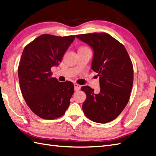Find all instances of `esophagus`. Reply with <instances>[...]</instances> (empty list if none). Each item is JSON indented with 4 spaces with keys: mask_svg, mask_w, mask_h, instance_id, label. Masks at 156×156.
I'll return each instance as SVG.
<instances>
[{
    "mask_svg": "<svg viewBox=\"0 0 156 156\" xmlns=\"http://www.w3.org/2000/svg\"><path fill=\"white\" fill-rule=\"evenodd\" d=\"M74 88H75V91H79V90H80L81 86L77 83H74Z\"/></svg>",
    "mask_w": 156,
    "mask_h": 156,
    "instance_id": "esophagus-1",
    "label": "esophagus"
}]
</instances>
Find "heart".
<instances>
[{"label":"heart","instance_id":"obj_1","mask_svg":"<svg viewBox=\"0 0 156 156\" xmlns=\"http://www.w3.org/2000/svg\"><path fill=\"white\" fill-rule=\"evenodd\" d=\"M85 49H89V48L87 47H85V46H82V47H79V50H78V51H83V50H85Z\"/></svg>","mask_w":156,"mask_h":156}]
</instances>
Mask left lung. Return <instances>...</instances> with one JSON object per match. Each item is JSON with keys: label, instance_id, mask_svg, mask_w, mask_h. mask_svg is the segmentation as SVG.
Listing matches in <instances>:
<instances>
[{"label": "left lung", "instance_id": "obj_1", "mask_svg": "<svg viewBox=\"0 0 156 156\" xmlns=\"http://www.w3.org/2000/svg\"><path fill=\"white\" fill-rule=\"evenodd\" d=\"M94 51L91 69L99 77L100 91L83 86L86 94L82 109L87 118L106 123L115 119L127 105L133 82L132 62L123 44L105 33L76 35Z\"/></svg>", "mask_w": 156, "mask_h": 156}]
</instances>
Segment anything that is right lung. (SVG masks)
Returning a JSON list of instances; mask_svg holds the SVG:
<instances>
[{
	"label": "right lung",
	"instance_id": "1",
	"mask_svg": "<svg viewBox=\"0 0 156 156\" xmlns=\"http://www.w3.org/2000/svg\"><path fill=\"white\" fill-rule=\"evenodd\" d=\"M75 35L44 34L24 49L18 67L20 90L32 112L44 119L63 116L70 104L74 85L51 77V67L61 62Z\"/></svg>",
	"mask_w": 156,
	"mask_h": 156
}]
</instances>
